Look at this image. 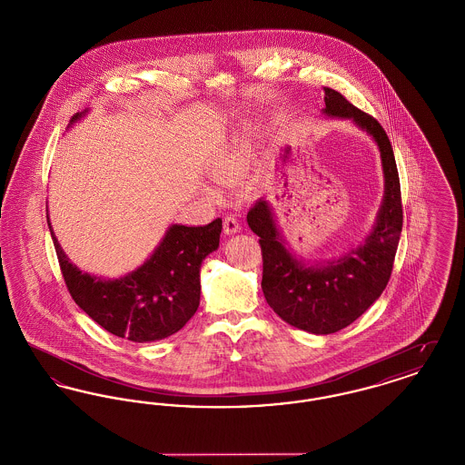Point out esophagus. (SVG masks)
Listing matches in <instances>:
<instances>
[{
    "mask_svg": "<svg viewBox=\"0 0 465 465\" xmlns=\"http://www.w3.org/2000/svg\"><path fill=\"white\" fill-rule=\"evenodd\" d=\"M223 230H224V233H226V235L237 233V232L241 230V223H239V220H237L235 216L226 214V216L223 218Z\"/></svg>",
    "mask_w": 465,
    "mask_h": 465,
    "instance_id": "obj_1",
    "label": "esophagus"
}]
</instances>
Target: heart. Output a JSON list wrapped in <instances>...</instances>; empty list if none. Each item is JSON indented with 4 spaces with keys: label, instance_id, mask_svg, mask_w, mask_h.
<instances>
[{
    "label": "heart",
    "instance_id": "heart-1",
    "mask_svg": "<svg viewBox=\"0 0 465 465\" xmlns=\"http://www.w3.org/2000/svg\"><path fill=\"white\" fill-rule=\"evenodd\" d=\"M247 167V158L243 150H228L216 158L213 165V177L218 181H233L243 174ZM209 195H214L213 190H207Z\"/></svg>",
    "mask_w": 465,
    "mask_h": 465
}]
</instances>
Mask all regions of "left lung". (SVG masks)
Returning <instances> with one entry per match:
<instances>
[{"instance_id": "obj_1", "label": "left lung", "mask_w": 465, "mask_h": 465, "mask_svg": "<svg viewBox=\"0 0 465 465\" xmlns=\"http://www.w3.org/2000/svg\"><path fill=\"white\" fill-rule=\"evenodd\" d=\"M324 103L326 114L354 120L380 148L385 195L366 242L331 263L305 266L284 247L266 200H258L247 213L251 230L260 237L266 303L291 326L313 334L340 331L375 303L391 279L402 230L398 165L383 127L338 90L324 87Z\"/></svg>"}]
</instances>
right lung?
Listing matches in <instances>:
<instances>
[{
  "instance_id": "add662e5",
  "label": "right lung",
  "mask_w": 465,
  "mask_h": 465,
  "mask_svg": "<svg viewBox=\"0 0 465 465\" xmlns=\"http://www.w3.org/2000/svg\"><path fill=\"white\" fill-rule=\"evenodd\" d=\"M76 118L80 114L71 122ZM50 233L74 303L111 334L146 343L179 331L199 309L200 265L220 245L222 220L205 226L173 224L144 265L114 281L84 273L69 263Z\"/></svg>"
}]
</instances>
